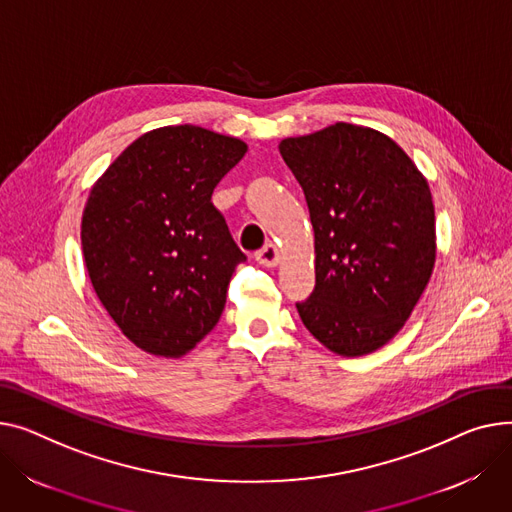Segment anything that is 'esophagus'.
<instances>
[{
    "label": "esophagus",
    "instance_id": "obj_1",
    "mask_svg": "<svg viewBox=\"0 0 512 512\" xmlns=\"http://www.w3.org/2000/svg\"><path fill=\"white\" fill-rule=\"evenodd\" d=\"M255 259L265 267H276L280 261V251L276 245H265L255 253Z\"/></svg>",
    "mask_w": 512,
    "mask_h": 512
}]
</instances>
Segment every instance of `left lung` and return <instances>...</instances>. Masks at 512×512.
<instances>
[{"label":"left lung","instance_id":"1","mask_svg":"<svg viewBox=\"0 0 512 512\" xmlns=\"http://www.w3.org/2000/svg\"><path fill=\"white\" fill-rule=\"evenodd\" d=\"M280 154L315 230V290L296 302L304 327L339 356L379 350L432 276L428 181L385 133L352 123L286 138Z\"/></svg>","mask_w":512,"mask_h":512}]
</instances>
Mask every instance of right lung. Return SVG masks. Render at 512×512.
I'll list each match as a JSON object with an SVG mask.
<instances>
[{"instance_id": "right-lung-1", "label": "right lung", "mask_w": 512, "mask_h": 512, "mask_svg": "<svg viewBox=\"0 0 512 512\" xmlns=\"http://www.w3.org/2000/svg\"><path fill=\"white\" fill-rule=\"evenodd\" d=\"M247 144L195 125L144 133L86 201L82 251L96 296L127 339L179 358L218 323L236 247L212 193Z\"/></svg>"}]
</instances>
